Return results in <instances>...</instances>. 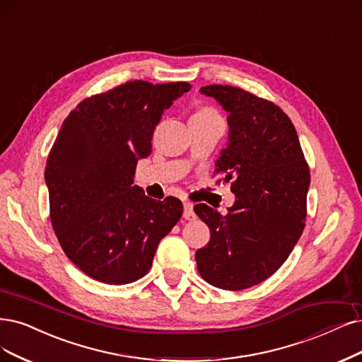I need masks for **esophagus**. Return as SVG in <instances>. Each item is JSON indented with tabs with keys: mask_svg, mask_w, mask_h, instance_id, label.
<instances>
[{
	"mask_svg": "<svg viewBox=\"0 0 362 362\" xmlns=\"http://www.w3.org/2000/svg\"><path fill=\"white\" fill-rule=\"evenodd\" d=\"M183 218L188 219V221L195 219V213H194L192 203H185L183 204Z\"/></svg>",
	"mask_w": 362,
	"mask_h": 362,
	"instance_id": "esophagus-1",
	"label": "esophagus"
}]
</instances>
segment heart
<instances>
[{
    "mask_svg": "<svg viewBox=\"0 0 362 362\" xmlns=\"http://www.w3.org/2000/svg\"><path fill=\"white\" fill-rule=\"evenodd\" d=\"M209 115H216V112L213 109H209V107H203V109H199L194 116H209Z\"/></svg>",
    "mask_w": 362,
    "mask_h": 362,
    "instance_id": "b5f03b06",
    "label": "heart"
}]
</instances>
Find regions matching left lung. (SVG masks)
<instances>
[{"instance_id": "obj_1", "label": "left lung", "mask_w": 362, "mask_h": 362, "mask_svg": "<svg viewBox=\"0 0 362 362\" xmlns=\"http://www.w3.org/2000/svg\"><path fill=\"white\" fill-rule=\"evenodd\" d=\"M228 112V146L215 173L231 182L235 203L226 215L207 204L194 207L210 228V242L195 252L207 284L240 291L280 269L303 234L310 170L297 131L274 103L230 85L203 86Z\"/></svg>"}]
</instances>
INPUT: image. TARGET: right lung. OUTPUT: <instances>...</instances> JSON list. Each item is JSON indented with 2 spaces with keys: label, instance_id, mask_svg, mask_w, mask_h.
<instances>
[{
  "label": "right lung",
  "instance_id": "obj_1",
  "mask_svg": "<svg viewBox=\"0 0 362 362\" xmlns=\"http://www.w3.org/2000/svg\"><path fill=\"white\" fill-rule=\"evenodd\" d=\"M191 85L132 80L78 103L47 156L50 221L76 267L109 285L136 282L182 216L179 198L156 202L134 183L164 110Z\"/></svg>",
  "mask_w": 362,
  "mask_h": 362
}]
</instances>
